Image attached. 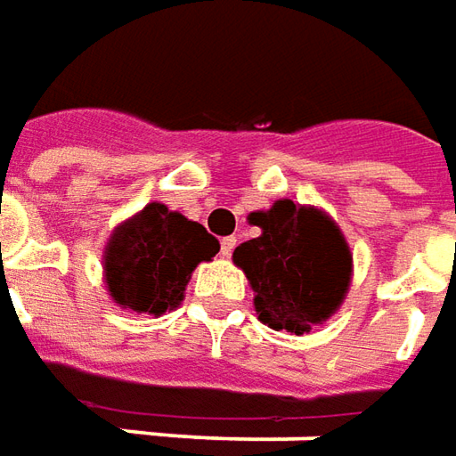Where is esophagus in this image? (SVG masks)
Instances as JSON below:
<instances>
[{
	"label": "esophagus",
	"mask_w": 456,
	"mask_h": 456,
	"mask_svg": "<svg viewBox=\"0 0 456 456\" xmlns=\"http://www.w3.org/2000/svg\"><path fill=\"white\" fill-rule=\"evenodd\" d=\"M234 247H237V237H224L222 240V256H232Z\"/></svg>",
	"instance_id": "1"
}]
</instances>
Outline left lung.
Wrapping results in <instances>:
<instances>
[{
  "label": "left lung",
  "mask_w": 456,
  "mask_h": 456,
  "mask_svg": "<svg viewBox=\"0 0 456 456\" xmlns=\"http://www.w3.org/2000/svg\"><path fill=\"white\" fill-rule=\"evenodd\" d=\"M249 222L262 234L234 249V265L252 284L259 322L297 337L327 322L352 281V252L332 216L280 200Z\"/></svg>",
  "instance_id": "left-lung-1"
}]
</instances>
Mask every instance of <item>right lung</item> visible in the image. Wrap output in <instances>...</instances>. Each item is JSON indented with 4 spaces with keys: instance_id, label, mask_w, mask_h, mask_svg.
<instances>
[{
    "instance_id": "add662e5",
    "label": "right lung",
    "mask_w": 456,
    "mask_h": 456,
    "mask_svg": "<svg viewBox=\"0 0 456 456\" xmlns=\"http://www.w3.org/2000/svg\"><path fill=\"white\" fill-rule=\"evenodd\" d=\"M219 252V241L167 204L151 202L111 232L104 280L122 309L159 317L184 299L191 272Z\"/></svg>"
}]
</instances>
